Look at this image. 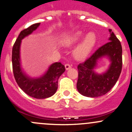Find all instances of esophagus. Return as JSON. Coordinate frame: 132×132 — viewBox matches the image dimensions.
<instances>
[{
  "label": "esophagus",
  "mask_w": 132,
  "mask_h": 132,
  "mask_svg": "<svg viewBox=\"0 0 132 132\" xmlns=\"http://www.w3.org/2000/svg\"><path fill=\"white\" fill-rule=\"evenodd\" d=\"M65 68H66V70H68L71 68V66L70 64L68 63V64H65Z\"/></svg>",
  "instance_id": "obj_1"
}]
</instances>
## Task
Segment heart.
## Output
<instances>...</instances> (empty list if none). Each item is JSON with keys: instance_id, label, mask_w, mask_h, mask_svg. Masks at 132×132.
<instances>
[{"instance_id": "1", "label": "heart", "mask_w": 132, "mask_h": 132, "mask_svg": "<svg viewBox=\"0 0 132 132\" xmlns=\"http://www.w3.org/2000/svg\"><path fill=\"white\" fill-rule=\"evenodd\" d=\"M84 37V33L82 31H77L71 38L66 40L64 42V44L67 46H70L81 40ZM95 41H96L95 35L93 32L88 33L83 40L82 42L77 47V48L75 51V57L78 59L85 57L90 52L92 48L94 47Z\"/></svg>"}]
</instances>
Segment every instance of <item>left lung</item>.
Returning a JSON list of instances; mask_svg holds the SVG:
<instances>
[{
    "mask_svg": "<svg viewBox=\"0 0 132 132\" xmlns=\"http://www.w3.org/2000/svg\"><path fill=\"white\" fill-rule=\"evenodd\" d=\"M109 42L97 49L84 62L78 65V78L77 87L81 95L89 97H97L107 94L116 84L122 70V47L112 30ZM108 56L111 63L105 73L96 74L93 70L100 58Z\"/></svg>",
    "mask_w": 132,
    "mask_h": 132,
    "instance_id": "obj_1",
    "label": "left lung"
}]
</instances>
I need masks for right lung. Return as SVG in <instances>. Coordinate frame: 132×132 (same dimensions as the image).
<instances>
[{
	"label": "right lung",
	"instance_id": "right-lung-1",
	"mask_svg": "<svg viewBox=\"0 0 132 132\" xmlns=\"http://www.w3.org/2000/svg\"><path fill=\"white\" fill-rule=\"evenodd\" d=\"M40 23H35L22 30L15 42L12 51L14 77L18 85L27 95L36 99H45L53 95L57 89L58 79L64 72L65 67L61 62H55L47 73L39 78H31L23 73L21 68L19 49L21 40L31 34Z\"/></svg>",
	"mask_w": 132,
	"mask_h": 132
}]
</instances>
